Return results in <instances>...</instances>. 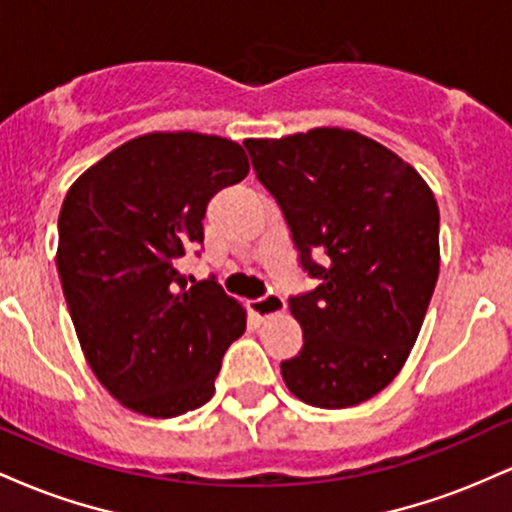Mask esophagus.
I'll return each instance as SVG.
<instances>
[{
  "label": "esophagus",
  "instance_id": "obj_1",
  "mask_svg": "<svg viewBox=\"0 0 512 512\" xmlns=\"http://www.w3.org/2000/svg\"><path fill=\"white\" fill-rule=\"evenodd\" d=\"M286 303L279 293H267L264 298H257V301H250V313L260 320H267V317L284 313Z\"/></svg>",
  "mask_w": 512,
  "mask_h": 512
}]
</instances>
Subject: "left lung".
<instances>
[{
	"label": "left lung",
	"instance_id": "1",
	"mask_svg": "<svg viewBox=\"0 0 512 512\" xmlns=\"http://www.w3.org/2000/svg\"><path fill=\"white\" fill-rule=\"evenodd\" d=\"M243 144L289 221L303 269L320 279L289 301L303 349L281 363L284 383L310 407H356L395 380L424 325L440 269L433 190L354 129Z\"/></svg>",
	"mask_w": 512,
	"mask_h": 512
}]
</instances>
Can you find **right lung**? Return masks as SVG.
Masks as SVG:
<instances>
[{"label": "right lung", "mask_w": 512, "mask_h": 512, "mask_svg": "<svg viewBox=\"0 0 512 512\" xmlns=\"http://www.w3.org/2000/svg\"><path fill=\"white\" fill-rule=\"evenodd\" d=\"M248 170L233 139L149 132L69 187L57 272L88 366L122 407L173 419L214 395L248 315L214 279L187 286L180 267L204 240L209 199Z\"/></svg>", "instance_id": "right-lung-1"}]
</instances>
